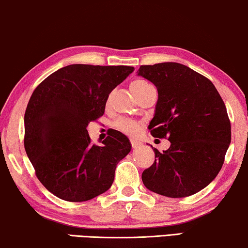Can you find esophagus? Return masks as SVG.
Returning a JSON list of instances; mask_svg holds the SVG:
<instances>
[{
    "mask_svg": "<svg viewBox=\"0 0 248 248\" xmlns=\"http://www.w3.org/2000/svg\"><path fill=\"white\" fill-rule=\"evenodd\" d=\"M130 144H131V147L132 148H137L139 146L141 145V142H139L138 140H136V139H130Z\"/></svg>",
    "mask_w": 248,
    "mask_h": 248,
    "instance_id": "esophagus-1",
    "label": "esophagus"
}]
</instances>
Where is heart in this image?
Instances as JSON below:
<instances>
[{"mask_svg": "<svg viewBox=\"0 0 248 248\" xmlns=\"http://www.w3.org/2000/svg\"><path fill=\"white\" fill-rule=\"evenodd\" d=\"M153 89V85L149 84L148 82L144 81V79H135L130 83V90L131 92L134 93V95L137 97V100L140 99V97L144 95V94ZM111 97H112V94H109L106 100V106L109 107L111 103ZM114 127H116L118 130L125 132V134L134 135L137 132L139 124L137 121L129 119V118H118V119L114 121Z\"/></svg>", "mask_w": 248, "mask_h": 248, "instance_id": "heart-1", "label": "heart"}]
</instances>
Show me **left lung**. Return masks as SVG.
<instances>
[{"instance_id": "left-lung-1", "label": "left lung", "mask_w": 248, "mask_h": 248, "mask_svg": "<svg viewBox=\"0 0 248 248\" xmlns=\"http://www.w3.org/2000/svg\"><path fill=\"white\" fill-rule=\"evenodd\" d=\"M138 75L158 92L153 137L170 141L153 148L155 160L141 174L144 186L169 198H186L204 189L221 170L232 140L227 109L210 79L179 62L141 65Z\"/></svg>"}]
</instances>
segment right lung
Returning a JSON list of instances; mask_svg holds the SVG:
<instances>
[{
    "instance_id": "add662e5",
    "label": "right lung",
    "mask_w": 248,
    "mask_h": 248,
    "mask_svg": "<svg viewBox=\"0 0 248 248\" xmlns=\"http://www.w3.org/2000/svg\"><path fill=\"white\" fill-rule=\"evenodd\" d=\"M134 69L68 65L34 89L24 113V149L38 180L57 198L88 201L112 186L129 139L113 130L95 145L86 127L103 116L108 95Z\"/></svg>"
}]
</instances>
